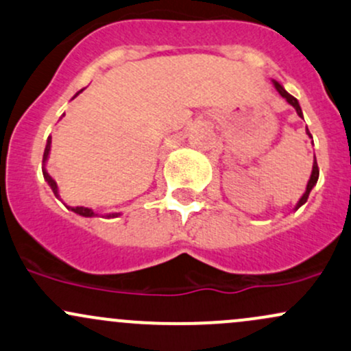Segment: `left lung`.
Returning a JSON list of instances; mask_svg holds the SVG:
<instances>
[{
    "label": "left lung",
    "instance_id": "obj_1",
    "mask_svg": "<svg viewBox=\"0 0 351 351\" xmlns=\"http://www.w3.org/2000/svg\"><path fill=\"white\" fill-rule=\"evenodd\" d=\"M271 82H273V86L276 88V91H278V93L282 95V98L287 99V101L290 103V105L295 108L296 114H298L300 118H303V111H302V106H300L298 99H296L295 96H291L290 93H288V91L285 90V88L282 86V84H280L278 82H276V80H271ZM306 134H308V136L311 138V134H310V132H308V128H306ZM318 176H319V169H318V165H317V158H313V168H311V175H310V180H308V183H306V190H305V193H303L302 198L298 199V203H296L293 210H298L300 206H302V205H305V203H306V199H308V195H310V191L313 190V186H315V184H317V182H318Z\"/></svg>",
    "mask_w": 351,
    "mask_h": 351
}]
</instances>
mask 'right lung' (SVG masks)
Instances as JSON below:
<instances>
[{
	"label": "right lung",
	"mask_w": 351,
	"mask_h": 351,
	"mask_svg": "<svg viewBox=\"0 0 351 351\" xmlns=\"http://www.w3.org/2000/svg\"><path fill=\"white\" fill-rule=\"evenodd\" d=\"M82 91H83V90H80L78 93L73 96V98H76V96L82 93ZM63 117H64V114H63ZM49 152H51V136H48V140H46V148H45V153H43V167H41V169H43V178H45V182L49 184V188H51L53 193H55L56 198L61 199V196H60V188H58L56 182L51 178V175H49V173H48V169H46V163H48ZM66 208H68V210L75 211V213L80 215V217H84V218L98 217V213H95L93 208H86V206H68V205H66ZM105 217H106V218H118V217H121V213H106Z\"/></svg>",
	"instance_id": "right-lung-1"
}]
</instances>
